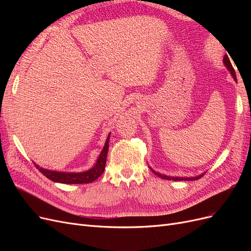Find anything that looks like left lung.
I'll use <instances>...</instances> for the list:
<instances>
[{
	"label": "left lung",
	"mask_w": 251,
	"mask_h": 251,
	"mask_svg": "<svg viewBox=\"0 0 251 251\" xmlns=\"http://www.w3.org/2000/svg\"><path fill=\"white\" fill-rule=\"evenodd\" d=\"M223 63H224V65L226 66V68L227 69L229 70V72H230V74L232 75V77H233V79L234 80H237V76H235V71H234V69H233V67H232V65H231V63H230V60H229V58H228V56L227 55H225L224 56V58H223ZM151 169V168H150ZM151 171L153 172L155 175H157L158 177H160L161 179H166V180H174V181H195V180H198V179H200L201 177H203V175L204 174H201V175H199V176H196V177H170V176H165V175H163V174H160V173H158V172H155L154 170H151Z\"/></svg>",
	"instance_id": "1"
}]
</instances>
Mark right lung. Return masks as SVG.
Returning <instances> with one entry per match:
<instances>
[{"mask_svg":"<svg viewBox=\"0 0 251 251\" xmlns=\"http://www.w3.org/2000/svg\"><path fill=\"white\" fill-rule=\"evenodd\" d=\"M110 135H108V138L105 140L104 147L101 151V153L98 157L95 165L89 171L82 172V173H65V172H55L40 168L39 165L35 164V168L39 170L45 177H47L53 182H58V183H66V184H85L91 183V182L95 181L97 178H100L105 169V162H107V155L109 150V140Z\"/></svg>","mask_w":251,"mask_h":251,"instance_id":"obj_1","label":"right lung"}]
</instances>
